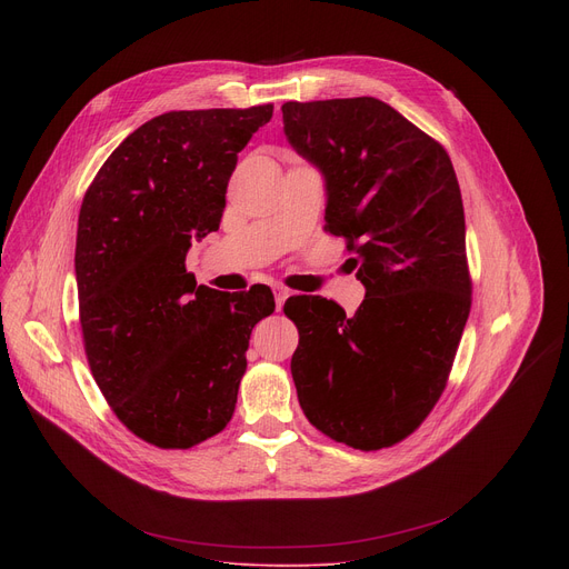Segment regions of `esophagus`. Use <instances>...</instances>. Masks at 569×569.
I'll use <instances>...</instances> for the list:
<instances>
[{
    "instance_id": "esophagus-1",
    "label": "esophagus",
    "mask_w": 569,
    "mask_h": 569,
    "mask_svg": "<svg viewBox=\"0 0 569 569\" xmlns=\"http://www.w3.org/2000/svg\"><path fill=\"white\" fill-rule=\"evenodd\" d=\"M290 297V292L283 288V286H274V300H277V311L283 309L286 300Z\"/></svg>"
}]
</instances>
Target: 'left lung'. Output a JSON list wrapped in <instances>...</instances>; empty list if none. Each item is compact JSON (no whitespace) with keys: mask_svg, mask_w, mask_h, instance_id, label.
<instances>
[{"mask_svg":"<svg viewBox=\"0 0 569 569\" xmlns=\"http://www.w3.org/2000/svg\"><path fill=\"white\" fill-rule=\"evenodd\" d=\"M283 131L325 177V230L367 288L355 316L297 295L290 371L307 420L355 450L392 447L440 399L470 313L466 219L445 147L373 97L288 101Z\"/></svg>","mask_w":569,"mask_h":569,"instance_id":"1","label":"left lung"}]
</instances>
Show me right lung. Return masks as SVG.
<instances>
[{"instance_id":"add662e5","label":"right lung","mask_w":569,"mask_h":569,"mask_svg":"<svg viewBox=\"0 0 569 569\" xmlns=\"http://www.w3.org/2000/svg\"><path fill=\"white\" fill-rule=\"evenodd\" d=\"M274 106L172 110L136 129L97 172L78 219L76 281L89 369L131 433L163 450L226 429L267 286L221 292L187 272L219 230L228 179Z\"/></svg>"}]
</instances>
